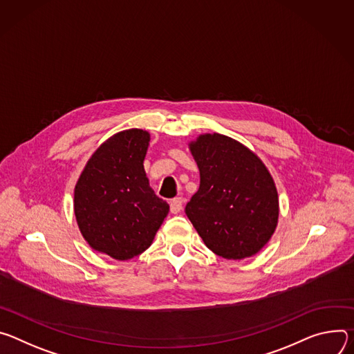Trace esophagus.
<instances>
[{
    "label": "esophagus",
    "instance_id": "1",
    "mask_svg": "<svg viewBox=\"0 0 354 354\" xmlns=\"http://www.w3.org/2000/svg\"><path fill=\"white\" fill-rule=\"evenodd\" d=\"M181 209H183V200L181 198H174L170 203V212L171 214H178V212H181Z\"/></svg>",
    "mask_w": 354,
    "mask_h": 354
}]
</instances>
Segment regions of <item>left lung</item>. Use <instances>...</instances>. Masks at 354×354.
<instances>
[{
    "instance_id": "1",
    "label": "left lung",
    "mask_w": 354,
    "mask_h": 354,
    "mask_svg": "<svg viewBox=\"0 0 354 354\" xmlns=\"http://www.w3.org/2000/svg\"><path fill=\"white\" fill-rule=\"evenodd\" d=\"M200 169V188L185 214L204 243L227 260L259 253L279 222L274 180L250 149L219 133L200 135L188 143Z\"/></svg>"
}]
</instances>
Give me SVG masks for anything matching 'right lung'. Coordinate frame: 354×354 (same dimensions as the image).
<instances>
[{
    "label": "right lung",
    "instance_id": "obj_1",
    "mask_svg": "<svg viewBox=\"0 0 354 354\" xmlns=\"http://www.w3.org/2000/svg\"><path fill=\"white\" fill-rule=\"evenodd\" d=\"M150 133L128 129L90 157L74 188V215L87 243L115 260L143 253L169 214L149 185L143 160Z\"/></svg>",
    "mask_w": 354,
    "mask_h": 354
}]
</instances>
